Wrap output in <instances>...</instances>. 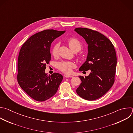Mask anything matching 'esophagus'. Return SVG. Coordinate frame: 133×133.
I'll use <instances>...</instances> for the list:
<instances>
[{
    "label": "esophagus",
    "mask_w": 133,
    "mask_h": 133,
    "mask_svg": "<svg viewBox=\"0 0 133 133\" xmlns=\"http://www.w3.org/2000/svg\"><path fill=\"white\" fill-rule=\"evenodd\" d=\"M64 76L66 78H71V77H72V76L71 75H64Z\"/></svg>",
    "instance_id": "obj_1"
}]
</instances>
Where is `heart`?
I'll list each match as a JSON object with an SVG mask.
<instances>
[{"instance_id":"obj_1","label":"heart","mask_w":133,"mask_h":133,"mask_svg":"<svg viewBox=\"0 0 133 133\" xmlns=\"http://www.w3.org/2000/svg\"><path fill=\"white\" fill-rule=\"evenodd\" d=\"M67 43L70 49L73 52H78L82 49L83 44L82 42L77 37H71L67 40ZM59 44L55 43L51 49V53L53 56H56L58 53ZM74 63L71 62H62L58 64V69L62 72L65 74H69L71 72L72 69L75 67Z\"/></svg>"}]
</instances>
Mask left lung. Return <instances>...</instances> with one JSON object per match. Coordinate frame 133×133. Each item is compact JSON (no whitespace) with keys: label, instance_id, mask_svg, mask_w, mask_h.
<instances>
[{"label":"left lung","instance_id":"obj_1","mask_svg":"<svg viewBox=\"0 0 133 133\" xmlns=\"http://www.w3.org/2000/svg\"><path fill=\"white\" fill-rule=\"evenodd\" d=\"M75 31L88 44L87 61L79 71L91 70L89 76H79L82 82L76 90L82 98L93 101L104 95L115 81L117 58L113 44L103 34L90 29L77 28Z\"/></svg>","mask_w":133,"mask_h":133}]
</instances>
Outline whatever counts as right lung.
<instances>
[{
	"label": "right lung",
	"mask_w": 133,
	"mask_h": 133,
	"mask_svg": "<svg viewBox=\"0 0 133 133\" xmlns=\"http://www.w3.org/2000/svg\"><path fill=\"white\" fill-rule=\"evenodd\" d=\"M65 32L53 29L34 34L23 44L18 59L17 80L20 87L33 99L44 101L57 92L63 76L54 72L45 73L51 58L52 42Z\"/></svg>",
	"instance_id": "right-lung-1"
}]
</instances>
